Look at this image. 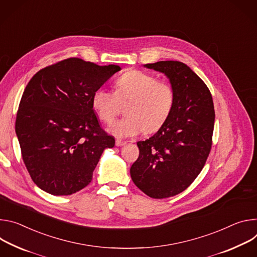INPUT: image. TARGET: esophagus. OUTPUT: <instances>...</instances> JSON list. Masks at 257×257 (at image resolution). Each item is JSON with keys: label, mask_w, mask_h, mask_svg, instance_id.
<instances>
[{"label": "esophagus", "mask_w": 257, "mask_h": 257, "mask_svg": "<svg viewBox=\"0 0 257 257\" xmlns=\"http://www.w3.org/2000/svg\"><path fill=\"white\" fill-rule=\"evenodd\" d=\"M115 145H116L117 147H121V146L125 145V142H121V141H119V140H116V141H115Z\"/></svg>", "instance_id": "1"}]
</instances>
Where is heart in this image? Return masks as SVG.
Listing matches in <instances>:
<instances>
[{"instance_id":"heart-1","label":"heart","mask_w":257,"mask_h":257,"mask_svg":"<svg viewBox=\"0 0 257 257\" xmlns=\"http://www.w3.org/2000/svg\"><path fill=\"white\" fill-rule=\"evenodd\" d=\"M118 100H131L125 110L127 117L116 121L110 131L117 138H131L146 131H158L173 111L176 94L170 82L158 80L152 73L133 69L117 78L115 93L100 87L91 97L93 109L107 124L116 116Z\"/></svg>"}]
</instances>
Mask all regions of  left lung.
<instances>
[{
	"label": "left lung",
	"instance_id": "left-lung-1",
	"mask_svg": "<svg viewBox=\"0 0 257 257\" xmlns=\"http://www.w3.org/2000/svg\"><path fill=\"white\" fill-rule=\"evenodd\" d=\"M144 66L167 76L176 100L159 131L137 143L140 154L131 177L146 195L162 199L182 193L200 174L212 145L215 113L207 85L185 63L159 61Z\"/></svg>",
	"mask_w": 257,
	"mask_h": 257
}]
</instances>
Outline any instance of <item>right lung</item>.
<instances>
[{
    "mask_svg": "<svg viewBox=\"0 0 257 257\" xmlns=\"http://www.w3.org/2000/svg\"><path fill=\"white\" fill-rule=\"evenodd\" d=\"M119 70L68 58L41 69L27 83L15 132L23 162L43 191L64 196L87 187L103 151L115 145L100 126L91 97Z\"/></svg>",
    "mask_w": 257,
    "mask_h": 257,
    "instance_id": "right-lung-1",
    "label": "right lung"
}]
</instances>
